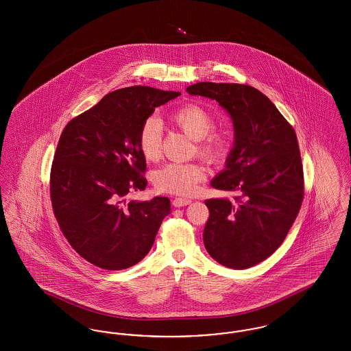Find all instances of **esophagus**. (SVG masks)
Masks as SVG:
<instances>
[{"label":"esophagus","instance_id":"34e87169","mask_svg":"<svg viewBox=\"0 0 351 351\" xmlns=\"http://www.w3.org/2000/svg\"><path fill=\"white\" fill-rule=\"evenodd\" d=\"M191 202H192V200L185 199V197H176V199L172 200L173 206H176V208H182V206H185V205H188V204H191Z\"/></svg>","mask_w":351,"mask_h":351}]
</instances>
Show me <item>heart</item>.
<instances>
[{
    "mask_svg": "<svg viewBox=\"0 0 351 351\" xmlns=\"http://www.w3.org/2000/svg\"><path fill=\"white\" fill-rule=\"evenodd\" d=\"M172 125L179 128L189 138L196 141V152L202 159L217 163L228 152V138L215 130V118L196 104L183 105L168 116ZM163 126L156 117L146 118L138 133V147L146 160L159 156ZM206 179V169L200 163H167L158 168L152 175L155 186L166 193L189 196L197 185Z\"/></svg>",
    "mask_w": 351,
    "mask_h": 351,
    "instance_id": "obj_1",
    "label": "heart"
}]
</instances>
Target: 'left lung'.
<instances>
[{
    "instance_id": "left-lung-1",
    "label": "left lung",
    "mask_w": 351,
    "mask_h": 351,
    "mask_svg": "<svg viewBox=\"0 0 351 351\" xmlns=\"http://www.w3.org/2000/svg\"><path fill=\"white\" fill-rule=\"evenodd\" d=\"M189 95L217 101L230 114L234 147L226 168L212 180L234 200L205 201L209 218L204 245L225 267H252L283 243L299 215L304 173L298 136L261 90L245 84L197 83Z\"/></svg>"
}]
</instances>
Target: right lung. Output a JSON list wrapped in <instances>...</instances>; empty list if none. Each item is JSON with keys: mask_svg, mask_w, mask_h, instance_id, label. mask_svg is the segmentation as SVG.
<instances>
[{"mask_svg": "<svg viewBox=\"0 0 351 351\" xmlns=\"http://www.w3.org/2000/svg\"><path fill=\"white\" fill-rule=\"evenodd\" d=\"M179 95L142 85L118 89L71 119L60 135L51 204L62 233L89 263L113 271L136 265L171 213L167 197L126 204L125 196L147 185L138 147L141 125Z\"/></svg>", "mask_w": 351, "mask_h": 351, "instance_id": "right-lung-1", "label": "right lung"}]
</instances>
